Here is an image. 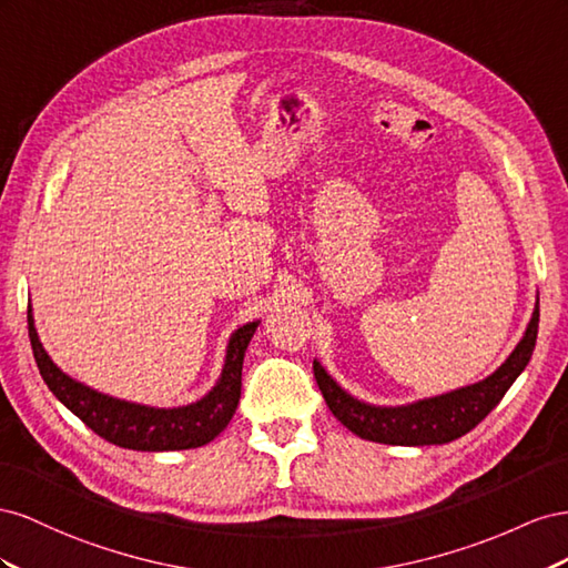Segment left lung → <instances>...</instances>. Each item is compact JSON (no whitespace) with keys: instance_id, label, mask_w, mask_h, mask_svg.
Listing matches in <instances>:
<instances>
[{"instance_id":"left-lung-1","label":"left lung","mask_w":568,"mask_h":568,"mask_svg":"<svg viewBox=\"0 0 568 568\" xmlns=\"http://www.w3.org/2000/svg\"><path fill=\"white\" fill-rule=\"evenodd\" d=\"M538 321L540 306L536 302L521 343L516 345L509 359L493 376L447 395L418 399L407 404V407H374V404L354 399L326 374V368L318 362H314V376L333 416L364 440L404 447L445 445L474 430L497 407L511 383L521 376V371L530 362L532 349H536Z\"/></svg>"}]
</instances>
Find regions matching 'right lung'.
Here are the masks:
<instances>
[{
    "mask_svg": "<svg viewBox=\"0 0 568 568\" xmlns=\"http://www.w3.org/2000/svg\"><path fill=\"white\" fill-rule=\"evenodd\" d=\"M256 326L258 321H252L231 335L221 378L212 393L204 395L200 402L187 404V407L154 409L144 407V404H133L102 395L63 374V371L50 359V354L44 352L36 331V321H32V312L28 306L30 345L47 387H50L63 407L71 409L88 428L104 437V440L138 452H171L202 447L206 443H212L214 437L231 424L240 402L242 362H245V349Z\"/></svg>",
    "mask_w": 568,
    "mask_h": 568,
    "instance_id": "obj_1",
    "label": "right lung"
}]
</instances>
